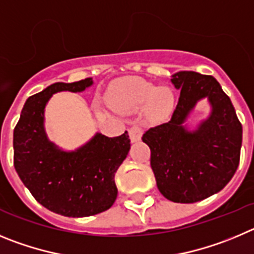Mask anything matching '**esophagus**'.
Returning a JSON list of instances; mask_svg holds the SVG:
<instances>
[{"label": "esophagus", "instance_id": "obj_1", "mask_svg": "<svg viewBox=\"0 0 254 254\" xmlns=\"http://www.w3.org/2000/svg\"><path fill=\"white\" fill-rule=\"evenodd\" d=\"M141 134H143V131H141V129L138 127V125H132V127L129 129V136L131 143H135V141L140 140Z\"/></svg>", "mask_w": 254, "mask_h": 254}]
</instances>
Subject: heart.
Instances as JSON below:
<instances>
[{"instance_id":"b5f03b06","label":"heart","mask_w":254,"mask_h":254,"mask_svg":"<svg viewBox=\"0 0 254 254\" xmlns=\"http://www.w3.org/2000/svg\"><path fill=\"white\" fill-rule=\"evenodd\" d=\"M113 109L120 113H136L144 109L150 122H163L171 116L176 106L172 88L158 87L141 78H131L119 83L110 97Z\"/></svg>"}]
</instances>
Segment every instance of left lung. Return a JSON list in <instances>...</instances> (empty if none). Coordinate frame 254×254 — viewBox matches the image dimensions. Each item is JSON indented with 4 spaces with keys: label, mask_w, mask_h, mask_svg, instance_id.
<instances>
[{
    "label": "left lung",
    "mask_w": 254,
    "mask_h": 254,
    "mask_svg": "<svg viewBox=\"0 0 254 254\" xmlns=\"http://www.w3.org/2000/svg\"><path fill=\"white\" fill-rule=\"evenodd\" d=\"M180 99L168 123L150 127L141 140L150 148V167L162 195L192 204L219 192L238 168L242 124L219 82L197 72L175 73ZM207 98L212 111L193 130L184 124L195 104Z\"/></svg>",
    "instance_id": "obj_1"
}]
</instances>
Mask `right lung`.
<instances>
[{
	"instance_id": "right-lung-1",
	"label": "right lung",
	"mask_w": 254,
	"mask_h": 254,
	"mask_svg": "<svg viewBox=\"0 0 254 254\" xmlns=\"http://www.w3.org/2000/svg\"><path fill=\"white\" fill-rule=\"evenodd\" d=\"M92 78L50 84L30 96L13 130V166L39 204L69 218H84L110 209L118 196L115 173L130 149L127 131L109 138L96 132L76 150H63L50 141L44 111L57 92H82Z\"/></svg>"
}]
</instances>
